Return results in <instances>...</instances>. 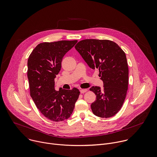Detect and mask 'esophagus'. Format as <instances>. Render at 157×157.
<instances>
[{
	"label": "esophagus",
	"instance_id": "34e87169",
	"mask_svg": "<svg viewBox=\"0 0 157 157\" xmlns=\"http://www.w3.org/2000/svg\"><path fill=\"white\" fill-rule=\"evenodd\" d=\"M80 91L81 93H85V92L87 91V90H86V89H81V90H80Z\"/></svg>",
	"mask_w": 157,
	"mask_h": 157
}]
</instances>
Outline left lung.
<instances>
[{"label":"left lung","mask_w":157,"mask_h":157,"mask_svg":"<svg viewBox=\"0 0 157 157\" xmlns=\"http://www.w3.org/2000/svg\"><path fill=\"white\" fill-rule=\"evenodd\" d=\"M89 67L99 70L104 87L92 86L97 96L91 105L93 114L102 118L114 116L126 98L129 83V68L126 56L114 42L108 40L86 39L75 46Z\"/></svg>","instance_id":"8db88e82"}]
</instances>
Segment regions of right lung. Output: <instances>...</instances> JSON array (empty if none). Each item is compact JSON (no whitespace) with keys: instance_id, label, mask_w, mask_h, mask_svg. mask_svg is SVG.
Instances as JSON below:
<instances>
[{"instance_id":"1","label":"right lung","mask_w":157,"mask_h":157,"mask_svg":"<svg viewBox=\"0 0 157 157\" xmlns=\"http://www.w3.org/2000/svg\"><path fill=\"white\" fill-rule=\"evenodd\" d=\"M77 40L44 42L38 44L28 59L27 76L30 95L41 114L48 119L59 122L72 114L80 91L55 90L54 78L61 69L62 58Z\"/></svg>"}]
</instances>
